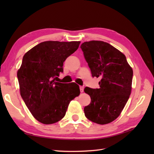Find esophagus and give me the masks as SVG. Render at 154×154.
I'll use <instances>...</instances> for the list:
<instances>
[{
  "mask_svg": "<svg viewBox=\"0 0 154 154\" xmlns=\"http://www.w3.org/2000/svg\"><path fill=\"white\" fill-rule=\"evenodd\" d=\"M79 89H80L81 93H83V91H84V87H83V86H80V87H79Z\"/></svg>",
  "mask_w": 154,
  "mask_h": 154,
  "instance_id": "1",
  "label": "esophagus"
}]
</instances>
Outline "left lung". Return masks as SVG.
Here are the masks:
<instances>
[{
    "instance_id": "left-lung-1",
    "label": "left lung",
    "mask_w": 154,
    "mask_h": 154,
    "mask_svg": "<svg viewBox=\"0 0 154 154\" xmlns=\"http://www.w3.org/2000/svg\"><path fill=\"white\" fill-rule=\"evenodd\" d=\"M81 48L92 76L101 79L99 89L85 88L91 99L85 115L94 123L109 124L119 116L129 99L132 69L125 55L106 42H85Z\"/></svg>"
}]
</instances>
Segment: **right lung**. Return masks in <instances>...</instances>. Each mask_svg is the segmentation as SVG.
Returning <instances> with one entry per match:
<instances>
[{
	"label": "right lung",
	"mask_w": 154,
	"mask_h": 154,
	"mask_svg": "<svg viewBox=\"0 0 154 154\" xmlns=\"http://www.w3.org/2000/svg\"><path fill=\"white\" fill-rule=\"evenodd\" d=\"M80 42L46 41L35 45L22 59L17 73L20 95L39 122L51 124L65 116L70 101L80 94L75 83L56 82L63 62ZM57 81V80H56Z\"/></svg>",
	"instance_id": "right-lung-1"
}]
</instances>
